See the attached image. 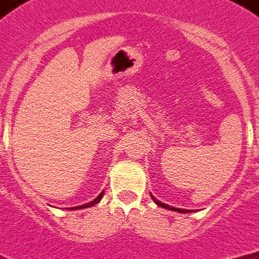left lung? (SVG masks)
<instances>
[{
	"mask_svg": "<svg viewBox=\"0 0 259 259\" xmlns=\"http://www.w3.org/2000/svg\"><path fill=\"white\" fill-rule=\"evenodd\" d=\"M152 196V194H150ZM153 201H154L155 203H157L158 206H161V207H164V209L167 210H172V211H178V212H188V210H184V209H178V207H172V206H168V205H166V203H162L161 201H158L157 198L154 197V196H152Z\"/></svg>",
	"mask_w": 259,
	"mask_h": 259,
	"instance_id": "obj_1",
	"label": "left lung"
}]
</instances>
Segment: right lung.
Wrapping results in <instances>:
<instances>
[{
    "mask_svg": "<svg viewBox=\"0 0 259 259\" xmlns=\"http://www.w3.org/2000/svg\"><path fill=\"white\" fill-rule=\"evenodd\" d=\"M102 196H104V192H101V193H100V196H98L97 198H95V200H93V201H91V202L85 203V205H81V206H79V207H70V209H68V210H75V209H85V207L95 206L96 203H97V202H100V200H101V198H102Z\"/></svg>",
    "mask_w": 259,
    "mask_h": 259,
    "instance_id": "1",
    "label": "right lung"
}]
</instances>
